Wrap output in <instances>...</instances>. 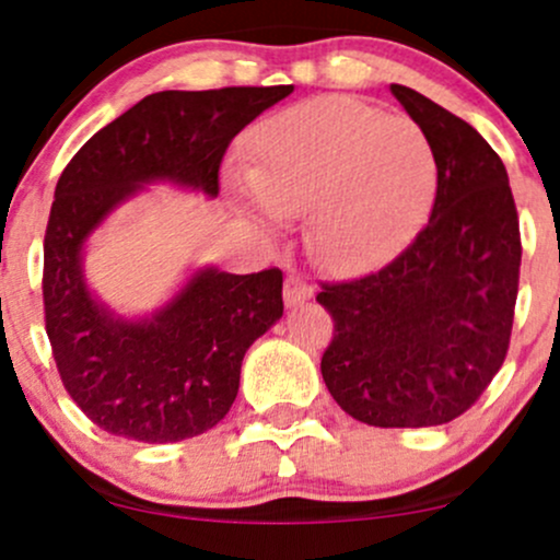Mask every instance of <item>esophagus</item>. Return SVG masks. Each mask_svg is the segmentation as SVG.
Here are the masks:
<instances>
[{
  "mask_svg": "<svg viewBox=\"0 0 560 560\" xmlns=\"http://www.w3.org/2000/svg\"><path fill=\"white\" fill-rule=\"evenodd\" d=\"M311 298H313V287L311 284H305V281H302L298 273L287 276V281H284V302H287L289 307H298L300 302H305V300H311Z\"/></svg>",
  "mask_w": 560,
  "mask_h": 560,
  "instance_id": "34e87169",
  "label": "esophagus"
}]
</instances>
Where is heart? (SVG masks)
Here are the masks:
<instances>
[{
	"label": "heart",
	"instance_id": "1",
	"mask_svg": "<svg viewBox=\"0 0 560 560\" xmlns=\"http://www.w3.org/2000/svg\"><path fill=\"white\" fill-rule=\"evenodd\" d=\"M253 152V168L231 178L244 208L266 223L311 210V247L334 271L400 253L436 195V158L421 126L350 96L273 115Z\"/></svg>",
	"mask_w": 560,
	"mask_h": 560
}]
</instances>
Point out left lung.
Masks as SVG:
<instances>
[{
	"label": "left lung",
	"instance_id": "1",
	"mask_svg": "<svg viewBox=\"0 0 560 560\" xmlns=\"http://www.w3.org/2000/svg\"><path fill=\"white\" fill-rule=\"evenodd\" d=\"M392 94L432 141L429 223L382 271L324 284L334 339L320 358L345 413L382 429L440 427L479 400L511 342L522 236L503 160L458 115Z\"/></svg>",
	"mask_w": 560,
	"mask_h": 560
}]
</instances>
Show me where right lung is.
Returning <instances> with one entry per match:
<instances>
[{
	"label": "right lung",
	"instance_id": "obj_1",
	"mask_svg": "<svg viewBox=\"0 0 560 560\" xmlns=\"http://www.w3.org/2000/svg\"><path fill=\"white\" fill-rule=\"evenodd\" d=\"M294 86L158 92L96 131L55 189L44 236V313L62 384L96 427L165 445L213 429L240 392L244 352L284 313L279 268H191L147 316H120L86 281V244L150 184L218 197L231 139Z\"/></svg>",
	"mask_w": 560,
	"mask_h": 560
}]
</instances>
